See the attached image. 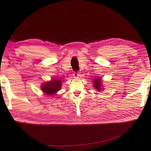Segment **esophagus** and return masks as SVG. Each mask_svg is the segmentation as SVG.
Returning <instances> with one entry per match:
<instances>
[{
    "instance_id": "1",
    "label": "esophagus",
    "mask_w": 151,
    "mask_h": 151,
    "mask_svg": "<svg viewBox=\"0 0 151 151\" xmlns=\"http://www.w3.org/2000/svg\"><path fill=\"white\" fill-rule=\"evenodd\" d=\"M73 76L74 77H77L79 76V72H74V74H73Z\"/></svg>"
}]
</instances>
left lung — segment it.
<instances>
[{"instance_id": "left-lung-1", "label": "left lung", "mask_w": 151, "mask_h": 151, "mask_svg": "<svg viewBox=\"0 0 151 151\" xmlns=\"http://www.w3.org/2000/svg\"><path fill=\"white\" fill-rule=\"evenodd\" d=\"M93 81H94V82H93V87H94V88H96L98 91H101V79L100 78H98V79H96Z\"/></svg>"}]
</instances>
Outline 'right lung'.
Returning <instances> with one entry per match:
<instances>
[{
  "label": "right lung",
  "instance_id": "obj_1",
  "mask_svg": "<svg viewBox=\"0 0 151 151\" xmlns=\"http://www.w3.org/2000/svg\"><path fill=\"white\" fill-rule=\"evenodd\" d=\"M61 88V81L52 79L51 81L42 86V90L47 95H54Z\"/></svg>",
  "mask_w": 151,
  "mask_h": 151
}]
</instances>
